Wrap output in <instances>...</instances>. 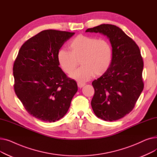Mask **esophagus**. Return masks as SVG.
<instances>
[{
    "label": "esophagus",
    "instance_id": "esophagus-1",
    "mask_svg": "<svg viewBox=\"0 0 157 157\" xmlns=\"http://www.w3.org/2000/svg\"><path fill=\"white\" fill-rule=\"evenodd\" d=\"M85 85V83H81V82H78V86L80 88H82V87H83Z\"/></svg>",
    "mask_w": 157,
    "mask_h": 157
}]
</instances>
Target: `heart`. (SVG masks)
I'll use <instances>...</instances> for the list:
<instances>
[{
    "label": "heart",
    "mask_w": 157,
    "mask_h": 157,
    "mask_svg": "<svg viewBox=\"0 0 157 157\" xmlns=\"http://www.w3.org/2000/svg\"><path fill=\"white\" fill-rule=\"evenodd\" d=\"M69 52L61 49L57 60L60 67L67 74L76 68L78 61L82 65L71 77L81 83L91 79L94 74L101 76L108 69L112 60V48L108 40L85 35H79L69 43Z\"/></svg>",
    "instance_id": "b5f03b06"
}]
</instances>
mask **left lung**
<instances>
[{
    "label": "left lung",
    "mask_w": 157,
    "mask_h": 157,
    "mask_svg": "<svg viewBox=\"0 0 157 157\" xmlns=\"http://www.w3.org/2000/svg\"><path fill=\"white\" fill-rule=\"evenodd\" d=\"M86 32L107 36L113 52L109 69L92 82L95 90L92 109L98 118L105 121L119 120L133 109L144 88L141 52L134 41L116 25L102 24L88 29Z\"/></svg>",
    "instance_id": "8db88e82"
}]
</instances>
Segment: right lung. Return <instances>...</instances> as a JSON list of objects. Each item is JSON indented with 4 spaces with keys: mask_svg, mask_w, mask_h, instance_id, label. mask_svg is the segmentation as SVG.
Masks as SVG:
<instances>
[{
    "mask_svg": "<svg viewBox=\"0 0 157 157\" xmlns=\"http://www.w3.org/2000/svg\"><path fill=\"white\" fill-rule=\"evenodd\" d=\"M75 33L46 30L20 49L13 65L15 93L32 116L55 122L65 116L78 91L74 79L59 67L57 53Z\"/></svg>",
    "mask_w": 157,
    "mask_h": 157,
    "instance_id": "1",
    "label": "right lung"
}]
</instances>
